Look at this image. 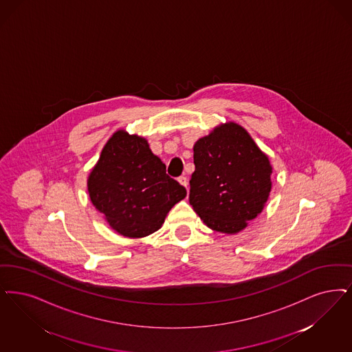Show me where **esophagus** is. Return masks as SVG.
<instances>
[{"label":"esophagus","mask_w":352,"mask_h":352,"mask_svg":"<svg viewBox=\"0 0 352 352\" xmlns=\"http://www.w3.org/2000/svg\"><path fill=\"white\" fill-rule=\"evenodd\" d=\"M178 182L181 183V184H182V186H184V187H186V188H187V186H188V181H187V178H186V177H179V178H178Z\"/></svg>","instance_id":"1"}]
</instances>
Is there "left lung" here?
I'll return each mask as SVG.
<instances>
[{"instance_id":"obj_1","label":"left lung","mask_w":352,"mask_h":352,"mask_svg":"<svg viewBox=\"0 0 352 352\" xmlns=\"http://www.w3.org/2000/svg\"><path fill=\"white\" fill-rule=\"evenodd\" d=\"M194 164L188 199L208 228L236 234L262 212L272 168L245 128L216 126L195 142Z\"/></svg>"}]
</instances>
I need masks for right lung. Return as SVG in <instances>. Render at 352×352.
<instances>
[{
  "label": "right lung",
  "mask_w": 352,
  "mask_h": 352,
  "mask_svg": "<svg viewBox=\"0 0 352 352\" xmlns=\"http://www.w3.org/2000/svg\"><path fill=\"white\" fill-rule=\"evenodd\" d=\"M93 206L119 234L141 239L158 230L186 188L166 174L148 141L116 131L87 178Z\"/></svg>",
  "instance_id": "add662e5"
}]
</instances>
